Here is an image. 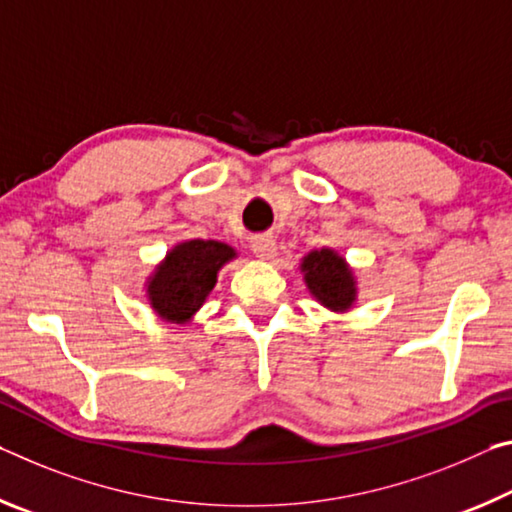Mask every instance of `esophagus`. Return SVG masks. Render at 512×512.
Segmentation results:
<instances>
[{
  "instance_id": "1",
  "label": "esophagus",
  "mask_w": 512,
  "mask_h": 512,
  "mask_svg": "<svg viewBox=\"0 0 512 512\" xmlns=\"http://www.w3.org/2000/svg\"><path fill=\"white\" fill-rule=\"evenodd\" d=\"M251 251H254L258 258H263V261H272L276 256V240L272 236H267V233H263V236H254L251 238Z\"/></svg>"
}]
</instances>
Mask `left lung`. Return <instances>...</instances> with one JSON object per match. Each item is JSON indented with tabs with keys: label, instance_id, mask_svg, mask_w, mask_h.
I'll list each match as a JSON object with an SVG mask.
<instances>
[{
	"label": "left lung",
	"instance_id": "left-lung-1",
	"mask_svg": "<svg viewBox=\"0 0 512 512\" xmlns=\"http://www.w3.org/2000/svg\"><path fill=\"white\" fill-rule=\"evenodd\" d=\"M301 272H304L306 288L320 301L324 308L333 313H347L354 308L358 299L356 276L345 256L331 247L313 249L301 258Z\"/></svg>",
	"mask_w": 512,
	"mask_h": 512
}]
</instances>
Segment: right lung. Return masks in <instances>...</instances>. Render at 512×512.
Returning <instances> with one entry per match:
<instances>
[{"label":"right lung","instance_id":"obj_1","mask_svg":"<svg viewBox=\"0 0 512 512\" xmlns=\"http://www.w3.org/2000/svg\"><path fill=\"white\" fill-rule=\"evenodd\" d=\"M238 251L220 240H183L167 251L147 276L145 295L152 311L170 324H188L217 283V272Z\"/></svg>","mask_w":512,"mask_h":512}]
</instances>
